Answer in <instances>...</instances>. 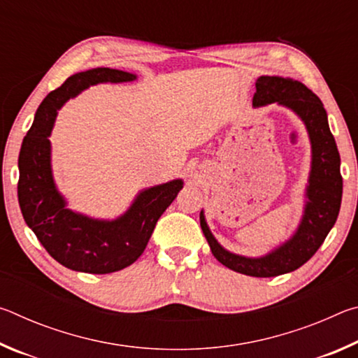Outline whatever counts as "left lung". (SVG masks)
<instances>
[{"label":"left lung","instance_id":"obj_1","mask_svg":"<svg viewBox=\"0 0 358 358\" xmlns=\"http://www.w3.org/2000/svg\"><path fill=\"white\" fill-rule=\"evenodd\" d=\"M278 104L287 107L305 124L311 143V171L305 191V207L292 237L260 257L230 252L211 234L203 210L201 227L213 256L227 268L241 275L270 278L290 273L308 262L335 226L341 207L343 178L339 153L331 136L324 104L310 88L289 77L262 76L256 82L252 107Z\"/></svg>","mask_w":358,"mask_h":358}]
</instances>
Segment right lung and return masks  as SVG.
<instances>
[{
  "mask_svg": "<svg viewBox=\"0 0 358 358\" xmlns=\"http://www.w3.org/2000/svg\"><path fill=\"white\" fill-rule=\"evenodd\" d=\"M131 72L94 68L71 76L45 96L23 138L19 155V203L23 220L41 245L66 268L106 275L123 270L142 256L155 226L183 187L177 178L137 194L115 220H98L68 208L52 172L50 134L58 110L83 90L98 83L136 80Z\"/></svg>",
  "mask_w": 358,
  "mask_h": 358,
  "instance_id": "right-lung-1",
  "label": "right lung"
}]
</instances>
